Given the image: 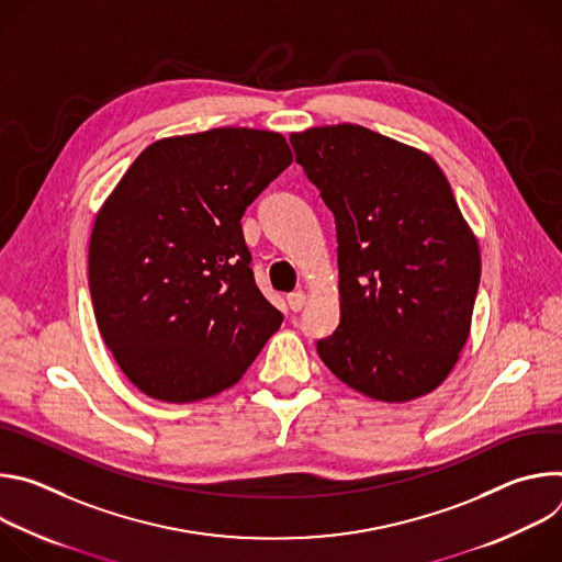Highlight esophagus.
Here are the masks:
<instances>
[{"instance_id": "1", "label": "esophagus", "mask_w": 562, "mask_h": 562, "mask_svg": "<svg viewBox=\"0 0 562 562\" xmlns=\"http://www.w3.org/2000/svg\"><path fill=\"white\" fill-rule=\"evenodd\" d=\"M286 300H289V306H291L293 311H300V308L306 304V293H304V291H293V293L286 295Z\"/></svg>"}]
</instances>
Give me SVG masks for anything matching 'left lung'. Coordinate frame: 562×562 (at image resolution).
Masks as SVG:
<instances>
[{
    "label": "left lung",
    "instance_id": "1",
    "mask_svg": "<svg viewBox=\"0 0 562 562\" xmlns=\"http://www.w3.org/2000/svg\"><path fill=\"white\" fill-rule=\"evenodd\" d=\"M336 217L340 325L317 353L351 389L431 393L458 362L480 284L477 239L434 159L358 124L291 135Z\"/></svg>",
    "mask_w": 562,
    "mask_h": 562
}]
</instances>
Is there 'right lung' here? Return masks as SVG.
Masks as SVG:
<instances>
[{
  "instance_id": "add662e5",
  "label": "right lung",
  "mask_w": 562,
  "mask_h": 562,
  "mask_svg": "<svg viewBox=\"0 0 562 562\" xmlns=\"http://www.w3.org/2000/svg\"><path fill=\"white\" fill-rule=\"evenodd\" d=\"M291 162L273 131L165 137L137 155L102 204L89 245L95 319L148 397L182 405L224 391L280 329L239 220Z\"/></svg>"
}]
</instances>
